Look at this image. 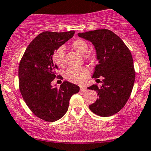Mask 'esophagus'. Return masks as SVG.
<instances>
[{"label":"esophagus","mask_w":151,"mask_h":151,"mask_svg":"<svg viewBox=\"0 0 151 151\" xmlns=\"http://www.w3.org/2000/svg\"><path fill=\"white\" fill-rule=\"evenodd\" d=\"M80 91H83V92H85V91H87V88H86V87H84V86H81V87H80Z\"/></svg>","instance_id":"34e87169"}]
</instances>
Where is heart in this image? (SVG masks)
Instances as JSON below:
<instances>
[{
    "label": "heart",
    "mask_w": 151,
    "mask_h": 151,
    "mask_svg": "<svg viewBox=\"0 0 151 151\" xmlns=\"http://www.w3.org/2000/svg\"><path fill=\"white\" fill-rule=\"evenodd\" d=\"M71 47L80 54L84 55L88 50V44L86 41L81 39H75L71 43ZM64 47H59L52 54L53 61L58 66L63 67L64 61ZM89 70L86 67H72L66 70L65 77L68 81L75 84H83L89 77Z\"/></svg>",
    "instance_id": "heart-1"
}]
</instances>
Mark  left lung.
<instances>
[{
    "label": "left lung",
    "instance_id": "8db88e82",
    "mask_svg": "<svg viewBox=\"0 0 151 151\" xmlns=\"http://www.w3.org/2000/svg\"><path fill=\"white\" fill-rule=\"evenodd\" d=\"M78 36L95 47L99 62L93 78L102 79L101 88L96 84L88 88L96 91L99 96L96 102L89 105L90 109L101 117L115 115L126 104L133 89L135 70L132 53L122 39L108 29L78 33Z\"/></svg>",
    "mask_w": 151,
    "mask_h": 151
}]
</instances>
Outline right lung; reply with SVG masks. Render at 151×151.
Wrapping results in <instances>:
<instances>
[{
  "label": "right lung",
  "mask_w": 151,
  "mask_h": 151,
  "mask_svg": "<svg viewBox=\"0 0 151 151\" xmlns=\"http://www.w3.org/2000/svg\"><path fill=\"white\" fill-rule=\"evenodd\" d=\"M74 33V30L42 32L29 44L19 62L21 95L32 112L45 121L53 122L61 118L68 110L71 96L80 91V87L66 81L60 88L51 85L58 69L53 63V52Z\"/></svg>",
  "instance_id": "right-lung-1"
}]
</instances>
